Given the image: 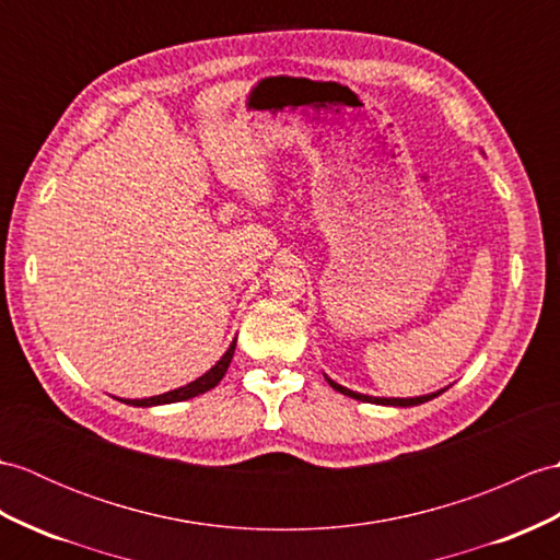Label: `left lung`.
Returning <instances> with one entry per match:
<instances>
[{
  "mask_svg": "<svg viewBox=\"0 0 560 560\" xmlns=\"http://www.w3.org/2000/svg\"><path fill=\"white\" fill-rule=\"evenodd\" d=\"M327 382H329V386L331 388H336V392L339 394H343V396H350V398H355V400H362V402H376V406H398V408H410V406H420V402H427V400H432V398H436L441 392H444V388H441V392H434V394H427V396H418V398H376V396H365V394H358V392H350V388H346V386H341V384H336L334 380H329L327 376Z\"/></svg>",
  "mask_w": 560,
  "mask_h": 560,
  "instance_id": "1",
  "label": "left lung"
}]
</instances>
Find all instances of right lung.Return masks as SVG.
<instances>
[{
    "label": "right lung",
    "instance_id": "1",
    "mask_svg": "<svg viewBox=\"0 0 560 560\" xmlns=\"http://www.w3.org/2000/svg\"><path fill=\"white\" fill-rule=\"evenodd\" d=\"M233 350H236V339L231 341L226 353L221 355V360L217 362V365L210 372H205L202 376H198V380L186 384V386L174 388V392H166V394H160V396H152V398H136V400H124V402H128V406H138V408H150V406H166V402L188 400L192 396H200L205 392H210V388H214L221 380H224V374H226V370L231 365Z\"/></svg>",
    "mask_w": 560,
    "mask_h": 560
}]
</instances>
